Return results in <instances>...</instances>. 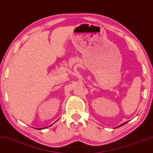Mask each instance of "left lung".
Listing matches in <instances>:
<instances>
[{
    "mask_svg": "<svg viewBox=\"0 0 153 153\" xmlns=\"http://www.w3.org/2000/svg\"><path fill=\"white\" fill-rule=\"evenodd\" d=\"M125 123H126V122H125V123H122V124H121V125H120V126H121L124 125V124H125Z\"/></svg>",
    "mask_w": 153,
    "mask_h": 153,
    "instance_id": "left-lung-1",
    "label": "left lung"
}]
</instances>
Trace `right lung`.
Here are the masks:
<instances>
[{
    "instance_id": "obj_1",
    "label": "right lung",
    "mask_w": 153,
    "mask_h": 153,
    "mask_svg": "<svg viewBox=\"0 0 153 153\" xmlns=\"http://www.w3.org/2000/svg\"><path fill=\"white\" fill-rule=\"evenodd\" d=\"M39 129H40V128H39ZM41 129H42V128H41Z\"/></svg>"
}]
</instances>
